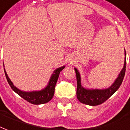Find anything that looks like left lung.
I'll return each mask as SVG.
<instances>
[{"instance_id": "obj_1", "label": "left lung", "mask_w": 130, "mask_h": 130, "mask_svg": "<svg viewBox=\"0 0 130 130\" xmlns=\"http://www.w3.org/2000/svg\"><path fill=\"white\" fill-rule=\"evenodd\" d=\"M125 62L124 67L120 71V73L115 80L114 83L112 84L110 87L104 89H92V88H86L83 87L81 85V78H80V73L76 68H74V70L76 75L77 80V89L76 96L78 100L80 103L84 104L95 106L98 105L102 104L106 101L109 98L117 91L120 88V85L122 83L124 78L126 70V52L125 50Z\"/></svg>"}]
</instances>
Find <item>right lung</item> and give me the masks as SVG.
Listing matches in <instances>:
<instances>
[{"instance_id":"right-lung-1","label":"right lung","mask_w":130,"mask_h":130,"mask_svg":"<svg viewBox=\"0 0 130 130\" xmlns=\"http://www.w3.org/2000/svg\"><path fill=\"white\" fill-rule=\"evenodd\" d=\"M3 67H4V65H3ZM64 68H65V66H63L59 68H57L54 71L53 74H52V76L50 77L49 83L44 89L40 90V91H22L18 89V88L15 87L13 85L11 80L8 76V74L6 73L5 69H4V71H5V76H6V78H7V80L10 86L16 93L18 94L20 97H22L23 99H25V101L32 104L40 105L48 103L53 98L55 86H56V82L58 80L60 72L63 70Z\"/></svg>"}]
</instances>
